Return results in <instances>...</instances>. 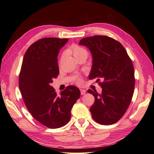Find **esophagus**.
<instances>
[{
    "mask_svg": "<svg viewBox=\"0 0 154 154\" xmlns=\"http://www.w3.org/2000/svg\"><path fill=\"white\" fill-rule=\"evenodd\" d=\"M80 91H81V94H82V95H84V94L86 93V91H85V90H84V89H81Z\"/></svg>",
    "mask_w": 154,
    "mask_h": 154,
    "instance_id": "34e87169",
    "label": "esophagus"
}]
</instances>
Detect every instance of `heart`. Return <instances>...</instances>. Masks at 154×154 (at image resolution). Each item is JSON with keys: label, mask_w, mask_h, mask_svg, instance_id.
Wrapping results in <instances>:
<instances>
[{"label": "heart", "mask_w": 154, "mask_h": 154, "mask_svg": "<svg viewBox=\"0 0 154 154\" xmlns=\"http://www.w3.org/2000/svg\"><path fill=\"white\" fill-rule=\"evenodd\" d=\"M70 51L72 52V54L75 56V58H78L79 57L82 56V55H88L87 51L84 48L79 46L78 45H74L72 46L70 49ZM77 83L80 84L81 82H82V79H81L80 77H77Z\"/></svg>", "instance_id": "1"}]
</instances>
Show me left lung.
Here are the masks:
<instances>
[{"mask_svg":"<svg viewBox=\"0 0 154 154\" xmlns=\"http://www.w3.org/2000/svg\"><path fill=\"white\" fill-rule=\"evenodd\" d=\"M79 44L89 49L93 66L89 79L101 81L102 93L89 89L94 97L90 108L97 123L110 125L118 122L128 108L135 85L134 69L127 51L119 42L106 35L84 38Z\"/></svg>","mask_w":154,"mask_h":154,"instance_id":"left-lung-1","label":"left lung"}]
</instances>
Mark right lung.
I'll return each mask as SVG.
<instances>
[{
    "mask_svg": "<svg viewBox=\"0 0 154 154\" xmlns=\"http://www.w3.org/2000/svg\"><path fill=\"white\" fill-rule=\"evenodd\" d=\"M67 38H44L32 44L26 51L19 74V88L32 116L50 128L67 124L71 110L81 95L77 87L69 85L57 94L51 86L60 73L57 55Z\"/></svg>",
    "mask_w": 154,
    "mask_h": 154,
    "instance_id": "add662e5",
    "label": "right lung"
}]
</instances>
